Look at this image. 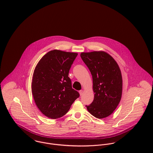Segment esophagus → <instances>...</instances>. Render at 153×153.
Returning a JSON list of instances; mask_svg holds the SVG:
<instances>
[{
	"mask_svg": "<svg viewBox=\"0 0 153 153\" xmlns=\"http://www.w3.org/2000/svg\"><path fill=\"white\" fill-rule=\"evenodd\" d=\"M79 94H80V95L81 96V95H82V94H83V92H84V91L83 90H80L79 91Z\"/></svg>",
	"mask_w": 153,
	"mask_h": 153,
	"instance_id": "esophagus-1",
	"label": "esophagus"
}]
</instances>
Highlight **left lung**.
I'll return each mask as SVG.
<instances>
[{"label": "left lung", "instance_id": "left-lung-1", "mask_svg": "<svg viewBox=\"0 0 153 153\" xmlns=\"http://www.w3.org/2000/svg\"><path fill=\"white\" fill-rule=\"evenodd\" d=\"M81 57L92 76L94 99L87 110L94 117L102 119L110 115L120 103L123 79L115 59L104 51L82 52Z\"/></svg>", "mask_w": 153, "mask_h": 153}]
</instances>
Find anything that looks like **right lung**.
I'll list each match as a JSON object with an SVG mask.
<instances>
[{
  "label": "right lung",
  "mask_w": 153,
  "mask_h": 153,
  "mask_svg": "<svg viewBox=\"0 0 153 153\" xmlns=\"http://www.w3.org/2000/svg\"><path fill=\"white\" fill-rule=\"evenodd\" d=\"M78 53L52 50L36 66L32 82L35 104L46 117L57 119L65 115L79 94L72 88L69 71Z\"/></svg>",
  "instance_id": "1"
}]
</instances>
